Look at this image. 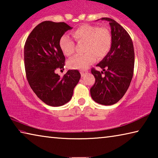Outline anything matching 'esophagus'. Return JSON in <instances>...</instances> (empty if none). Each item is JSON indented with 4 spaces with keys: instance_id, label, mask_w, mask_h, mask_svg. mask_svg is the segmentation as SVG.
<instances>
[{
    "instance_id": "esophagus-1",
    "label": "esophagus",
    "mask_w": 158,
    "mask_h": 158,
    "mask_svg": "<svg viewBox=\"0 0 158 158\" xmlns=\"http://www.w3.org/2000/svg\"><path fill=\"white\" fill-rule=\"evenodd\" d=\"M87 74V71H81V74L82 77L84 76L85 74Z\"/></svg>"
}]
</instances>
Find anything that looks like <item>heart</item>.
<instances>
[{"label": "heart", "instance_id": "heart-1", "mask_svg": "<svg viewBox=\"0 0 158 158\" xmlns=\"http://www.w3.org/2000/svg\"><path fill=\"white\" fill-rule=\"evenodd\" d=\"M72 36L77 42H84V54L77 56L68 62L69 68L85 69L95 62L97 56L103 58L111 50L112 36L107 28L98 26L84 24L72 32ZM59 47L66 56H71L74 53V43L68 35L60 38Z\"/></svg>", "mask_w": 158, "mask_h": 158}]
</instances>
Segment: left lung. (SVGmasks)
I'll return each instance as SVG.
<instances>
[{"mask_svg":"<svg viewBox=\"0 0 158 158\" xmlns=\"http://www.w3.org/2000/svg\"><path fill=\"white\" fill-rule=\"evenodd\" d=\"M102 20L109 22L112 36L111 50L97 66L102 69H91L95 82L90 89L93 100L102 105H112L123 97L132 81L135 52L132 40L127 32L110 18Z\"/></svg>","mask_w":158,"mask_h":158,"instance_id":"left-lung-1","label":"left lung"}]
</instances>
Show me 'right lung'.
<instances>
[{
	"mask_svg": "<svg viewBox=\"0 0 158 158\" xmlns=\"http://www.w3.org/2000/svg\"><path fill=\"white\" fill-rule=\"evenodd\" d=\"M72 28L64 22L45 21L35 27L26 41L24 65L28 84L47 105L68 103L81 77L77 69H69L62 78L56 73V69H63L65 60L60 38Z\"/></svg>",
	"mask_w": 158,
	"mask_h": 158,
	"instance_id": "obj_1",
	"label": "right lung"
}]
</instances>
